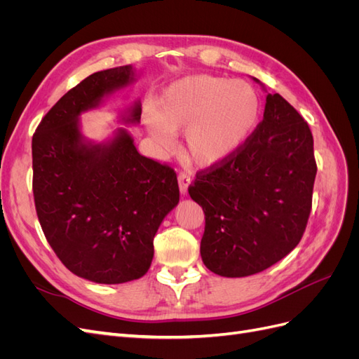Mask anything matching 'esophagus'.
Instances as JSON below:
<instances>
[{"instance_id": "obj_1", "label": "esophagus", "mask_w": 359, "mask_h": 359, "mask_svg": "<svg viewBox=\"0 0 359 359\" xmlns=\"http://www.w3.org/2000/svg\"><path fill=\"white\" fill-rule=\"evenodd\" d=\"M190 182H191L190 175H187L186 172H181L180 175H178V184H180L181 193H186V191H187V189H189V186H190Z\"/></svg>"}]
</instances>
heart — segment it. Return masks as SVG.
<instances>
[{
	"label": "heart",
	"mask_w": 359,
	"mask_h": 359,
	"mask_svg": "<svg viewBox=\"0 0 359 359\" xmlns=\"http://www.w3.org/2000/svg\"><path fill=\"white\" fill-rule=\"evenodd\" d=\"M259 115V97L250 83L196 74L168 86L147 124L163 147L172 144V132L187 128L184 148L196 165L206 168L238 153L253 135Z\"/></svg>",
	"instance_id": "1"
}]
</instances>
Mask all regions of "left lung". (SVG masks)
I'll use <instances>...</instances> for the list:
<instances>
[{
    "label": "left lung",
    "mask_w": 359,
    "mask_h": 359,
    "mask_svg": "<svg viewBox=\"0 0 359 359\" xmlns=\"http://www.w3.org/2000/svg\"><path fill=\"white\" fill-rule=\"evenodd\" d=\"M316 170L306 119L280 94H268L264 119L243 148L199 170L189 187L205 214V266L245 277L289 255L306 231Z\"/></svg>",
    "instance_id": "8db88e82"
}]
</instances>
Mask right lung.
Returning <instances> with one entry per match:
<instances>
[{
  "mask_svg": "<svg viewBox=\"0 0 359 359\" xmlns=\"http://www.w3.org/2000/svg\"><path fill=\"white\" fill-rule=\"evenodd\" d=\"M132 66L97 72L64 94L32 136V193L49 245L73 274L102 285L142 277L154 235L180 202L177 173L140 156L124 128L83 142L78 116L133 81ZM136 103L126 123H139Z\"/></svg>",
  "mask_w": 359,
  "mask_h": 359,
  "instance_id": "obj_1",
  "label": "right lung"
}]
</instances>
